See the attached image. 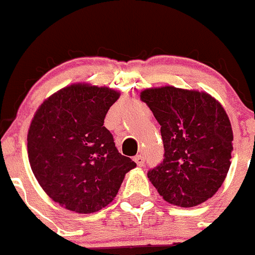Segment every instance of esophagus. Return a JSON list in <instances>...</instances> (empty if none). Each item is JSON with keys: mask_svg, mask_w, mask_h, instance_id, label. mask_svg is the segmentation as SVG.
<instances>
[{"mask_svg": "<svg viewBox=\"0 0 255 255\" xmlns=\"http://www.w3.org/2000/svg\"><path fill=\"white\" fill-rule=\"evenodd\" d=\"M133 161H135L136 163H137V166H140V167H142L143 163H145V160H143V156L142 155H137L133 157Z\"/></svg>", "mask_w": 255, "mask_h": 255, "instance_id": "1", "label": "esophagus"}]
</instances>
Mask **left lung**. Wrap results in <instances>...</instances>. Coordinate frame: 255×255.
Segmentation results:
<instances>
[{
	"instance_id": "left-lung-1",
	"label": "left lung",
	"mask_w": 255,
	"mask_h": 255,
	"mask_svg": "<svg viewBox=\"0 0 255 255\" xmlns=\"http://www.w3.org/2000/svg\"><path fill=\"white\" fill-rule=\"evenodd\" d=\"M161 125L165 158L147 177L166 202L195 207L223 185L231 166L233 131L221 103L206 92L172 85L140 93Z\"/></svg>"
}]
</instances>
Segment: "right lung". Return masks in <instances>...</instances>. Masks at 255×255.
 <instances>
[{
    "label": "right lung",
    "instance_id": "1",
    "mask_svg": "<svg viewBox=\"0 0 255 255\" xmlns=\"http://www.w3.org/2000/svg\"><path fill=\"white\" fill-rule=\"evenodd\" d=\"M119 97L109 87L74 83L48 97L34 113L27 133L29 165L43 191L65 210H103L136 167L104 127Z\"/></svg>",
    "mask_w": 255,
    "mask_h": 255
}]
</instances>
